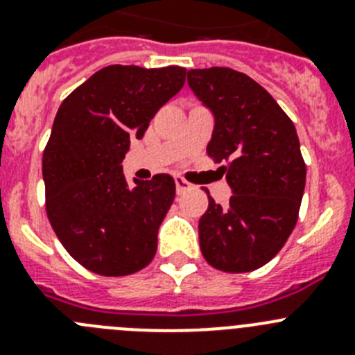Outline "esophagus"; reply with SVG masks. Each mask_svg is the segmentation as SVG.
I'll return each instance as SVG.
<instances>
[{"label":"esophagus","mask_w":355,"mask_h":355,"mask_svg":"<svg viewBox=\"0 0 355 355\" xmlns=\"http://www.w3.org/2000/svg\"><path fill=\"white\" fill-rule=\"evenodd\" d=\"M190 188H192V184L188 183L187 180L180 178V175L175 178V190H178V193H184L187 190H190Z\"/></svg>","instance_id":"1"}]
</instances>
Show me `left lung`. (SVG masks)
Wrapping results in <instances>:
<instances>
[{
	"instance_id": "obj_1",
	"label": "left lung",
	"mask_w": 355,
	"mask_h": 355,
	"mask_svg": "<svg viewBox=\"0 0 355 355\" xmlns=\"http://www.w3.org/2000/svg\"><path fill=\"white\" fill-rule=\"evenodd\" d=\"M188 85L215 114L209 158L233 190L227 206L209 197L199 220L200 252L216 270L261 268L283 249L299 218L306 163L291 119L243 72L190 69Z\"/></svg>"
}]
</instances>
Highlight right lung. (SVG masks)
<instances>
[{"mask_svg":"<svg viewBox=\"0 0 355 355\" xmlns=\"http://www.w3.org/2000/svg\"><path fill=\"white\" fill-rule=\"evenodd\" d=\"M184 76L178 65H108L58 108L42 155L46 213L65 250L94 274L124 277L155 258L175 183L156 174L130 187L121 163Z\"/></svg>","mask_w":355,"mask_h":355,"instance_id":"right-lung-1","label":"right lung"}]
</instances>
